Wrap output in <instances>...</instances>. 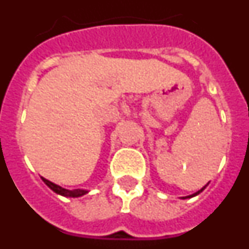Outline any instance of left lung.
I'll return each mask as SVG.
<instances>
[{
	"label": "left lung",
	"instance_id": "left-lung-1",
	"mask_svg": "<svg viewBox=\"0 0 249 249\" xmlns=\"http://www.w3.org/2000/svg\"><path fill=\"white\" fill-rule=\"evenodd\" d=\"M207 186H208V183H207V184H206V186H203V187H202V188H201V190H199V191H197V192H196V193H193V195H190V196H186V197H181V199H187V198H192V197H195V196L199 195V193H201V192H202V191H203V190H204V188H206V187H207Z\"/></svg>",
	"mask_w": 249,
	"mask_h": 249
}]
</instances>
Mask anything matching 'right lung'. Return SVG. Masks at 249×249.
Wrapping results in <instances>:
<instances>
[{"instance_id":"add662e5","label":"right lung","mask_w":249,"mask_h":249,"mask_svg":"<svg viewBox=\"0 0 249 249\" xmlns=\"http://www.w3.org/2000/svg\"><path fill=\"white\" fill-rule=\"evenodd\" d=\"M42 178V181L45 182L46 184H47L48 187H50L51 190L53 191L54 193H57V195L59 196H63V197H72V198H77V197H82V196L87 195V193L89 192V191L87 190H66V188H63V187L58 186V184L53 183V182L48 181V179H46V178L41 177Z\"/></svg>"}]
</instances>
